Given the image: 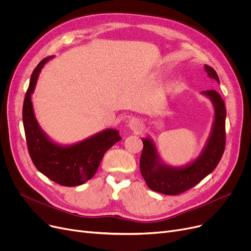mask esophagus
Masks as SVG:
<instances>
[{"instance_id":"34e87169","label":"esophagus","mask_w":251,"mask_h":251,"mask_svg":"<svg viewBox=\"0 0 251 251\" xmlns=\"http://www.w3.org/2000/svg\"><path fill=\"white\" fill-rule=\"evenodd\" d=\"M128 127L132 131H134V132H139L142 128V123L140 121V119L131 118L128 121Z\"/></svg>"}]
</instances>
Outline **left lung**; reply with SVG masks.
Listing matches in <instances>:
<instances>
[{
  "label": "left lung",
  "mask_w": 251,
  "mask_h": 251,
  "mask_svg": "<svg viewBox=\"0 0 251 251\" xmlns=\"http://www.w3.org/2000/svg\"><path fill=\"white\" fill-rule=\"evenodd\" d=\"M207 76L220 84L217 72L208 65H204ZM208 98L215 109L214 123L209 136L200 155L190 163L174 167L163 162L154 141L143 137V150L140 156V172L147 185L153 191L166 195H177L186 191L204 177L210 174L218 166L226 144V107L216 90L201 91Z\"/></svg>",
  "instance_id": "obj_1"
}]
</instances>
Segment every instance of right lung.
Returning a JSON list of instances; mask_svg holds the SVG:
<instances>
[{
    "label": "right lung",
    "mask_w": 251,
    "mask_h": 251,
    "mask_svg": "<svg viewBox=\"0 0 251 251\" xmlns=\"http://www.w3.org/2000/svg\"><path fill=\"white\" fill-rule=\"evenodd\" d=\"M52 58L50 56L39 62L31 74L23 103V126L29 155L36 169L54 182L73 187L94 177L104 152L122 138L119 131L113 128L69 146L57 143L47 135L35 118L31 96L39 73Z\"/></svg>",
    "instance_id": "add662e5"
}]
</instances>
